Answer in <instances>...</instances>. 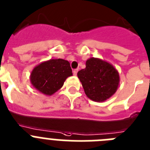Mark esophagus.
<instances>
[{
  "label": "esophagus",
  "instance_id": "34e87169",
  "mask_svg": "<svg viewBox=\"0 0 150 150\" xmlns=\"http://www.w3.org/2000/svg\"><path fill=\"white\" fill-rule=\"evenodd\" d=\"M78 71H79V69H74V70H73V74H74V75H77Z\"/></svg>",
  "mask_w": 150,
  "mask_h": 150
}]
</instances>
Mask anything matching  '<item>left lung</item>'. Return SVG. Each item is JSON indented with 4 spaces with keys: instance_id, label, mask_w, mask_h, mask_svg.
<instances>
[{
    "instance_id": "8db88e82",
    "label": "left lung",
    "mask_w": 150,
    "mask_h": 150,
    "mask_svg": "<svg viewBox=\"0 0 150 150\" xmlns=\"http://www.w3.org/2000/svg\"><path fill=\"white\" fill-rule=\"evenodd\" d=\"M85 94L94 101H104L117 89L120 77L114 66L103 60L91 58L86 67L78 72Z\"/></svg>"
}]
</instances>
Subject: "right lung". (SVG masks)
I'll return each instance as SVG.
<instances>
[{"label": "right lung", "instance_id": "add662e5", "mask_svg": "<svg viewBox=\"0 0 150 150\" xmlns=\"http://www.w3.org/2000/svg\"><path fill=\"white\" fill-rule=\"evenodd\" d=\"M71 75L72 70L69 62L62 59H50L33 69L30 81L40 92L52 95L61 88L65 79Z\"/></svg>", "mask_w": 150, "mask_h": 150}]
</instances>
